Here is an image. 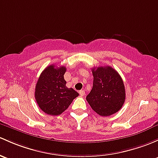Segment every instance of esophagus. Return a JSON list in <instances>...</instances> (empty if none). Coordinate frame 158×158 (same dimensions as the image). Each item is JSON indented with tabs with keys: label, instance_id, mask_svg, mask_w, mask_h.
<instances>
[{
	"label": "esophagus",
	"instance_id": "obj_1",
	"mask_svg": "<svg viewBox=\"0 0 158 158\" xmlns=\"http://www.w3.org/2000/svg\"><path fill=\"white\" fill-rule=\"evenodd\" d=\"M79 95H80L81 97H83V96L85 95V91H83V90H80L79 92Z\"/></svg>",
	"mask_w": 158,
	"mask_h": 158
}]
</instances>
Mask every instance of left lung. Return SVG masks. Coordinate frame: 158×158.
<instances>
[{
	"label": "left lung",
	"mask_w": 158,
	"mask_h": 158,
	"mask_svg": "<svg viewBox=\"0 0 158 158\" xmlns=\"http://www.w3.org/2000/svg\"><path fill=\"white\" fill-rule=\"evenodd\" d=\"M93 87L86 96L92 110L101 117L118 112L123 105L126 92L123 81L111 66L92 68Z\"/></svg>",
	"instance_id": "1"
}]
</instances>
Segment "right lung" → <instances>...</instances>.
<instances>
[{"label": "right lung", "instance_id": "add662e5", "mask_svg": "<svg viewBox=\"0 0 158 158\" xmlns=\"http://www.w3.org/2000/svg\"><path fill=\"white\" fill-rule=\"evenodd\" d=\"M66 68L50 65L40 75L35 85V98L43 112L52 116L62 114L68 108L79 93L66 86L64 75Z\"/></svg>", "mask_w": 158, "mask_h": 158}]
</instances>
